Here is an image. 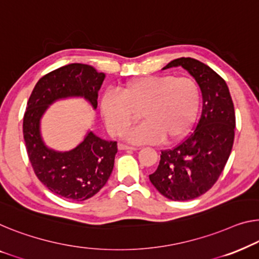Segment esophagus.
I'll use <instances>...</instances> for the list:
<instances>
[{"mask_svg":"<svg viewBox=\"0 0 259 259\" xmlns=\"http://www.w3.org/2000/svg\"><path fill=\"white\" fill-rule=\"evenodd\" d=\"M117 148H118V150H137V148H134V146H129V145L122 144V143H119Z\"/></svg>","mask_w":259,"mask_h":259,"instance_id":"esophagus-1","label":"esophagus"}]
</instances>
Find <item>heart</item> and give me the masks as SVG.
I'll use <instances>...</instances> for the list:
<instances>
[{
    "label": "heart",
    "instance_id": "b5f03b06",
    "mask_svg": "<svg viewBox=\"0 0 259 259\" xmlns=\"http://www.w3.org/2000/svg\"><path fill=\"white\" fill-rule=\"evenodd\" d=\"M117 91L102 95V117L110 135L119 136L140 113L144 122L124 135L137 144L179 141L194 124L201 103L198 83L190 78L141 76L126 81Z\"/></svg>",
    "mask_w": 259,
    "mask_h": 259
}]
</instances>
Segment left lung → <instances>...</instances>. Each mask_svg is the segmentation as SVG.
I'll use <instances>...</instances> for the list:
<instances>
[{"label": "left lung", "mask_w": 259, "mask_h": 259, "mask_svg": "<svg viewBox=\"0 0 259 259\" xmlns=\"http://www.w3.org/2000/svg\"><path fill=\"white\" fill-rule=\"evenodd\" d=\"M181 66L198 82L202 113L195 130L181 144L161 151L150 181L165 198L187 201L202 195L216 183L234 144V103L226 81L209 66L193 58H178L163 69Z\"/></svg>", "instance_id": "1"}]
</instances>
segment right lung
I'll use <instances>...</instances> for the list:
<instances>
[{
  "label": "right lung",
  "instance_id": "add662e5",
  "mask_svg": "<svg viewBox=\"0 0 259 259\" xmlns=\"http://www.w3.org/2000/svg\"><path fill=\"white\" fill-rule=\"evenodd\" d=\"M106 78L86 64H68L48 73L31 93L23 118V135L30 163L37 178L55 194L83 201L105 186L113 172L117 143L105 141L88 131L83 141L69 151H56L44 143L40 121L58 100L82 98L93 109Z\"/></svg>",
  "mask_w": 259,
  "mask_h": 259
}]
</instances>
